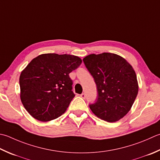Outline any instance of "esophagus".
I'll return each mask as SVG.
<instances>
[{"label": "esophagus", "mask_w": 160, "mask_h": 160, "mask_svg": "<svg viewBox=\"0 0 160 160\" xmlns=\"http://www.w3.org/2000/svg\"><path fill=\"white\" fill-rule=\"evenodd\" d=\"M80 96H81V98H82L83 99H84V98H85V97H86V95H85V93H82V94H80Z\"/></svg>", "instance_id": "34e87169"}]
</instances>
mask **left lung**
Wrapping results in <instances>:
<instances>
[{
	"mask_svg": "<svg viewBox=\"0 0 160 160\" xmlns=\"http://www.w3.org/2000/svg\"><path fill=\"white\" fill-rule=\"evenodd\" d=\"M98 90L96 101L89 105L97 117L116 122L130 110L138 93L135 71L123 58L114 53L91 54L83 59Z\"/></svg>",
	"mask_w": 160,
	"mask_h": 160,
	"instance_id": "8db88e82",
	"label": "left lung"
}]
</instances>
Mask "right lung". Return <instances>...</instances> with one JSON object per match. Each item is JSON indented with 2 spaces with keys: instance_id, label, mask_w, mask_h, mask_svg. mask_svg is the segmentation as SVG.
I'll list each match as a JSON object with an SVG mask.
<instances>
[{
  "instance_id": "add662e5",
  "label": "right lung",
  "mask_w": 160,
  "mask_h": 160,
  "mask_svg": "<svg viewBox=\"0 0 160 160\" xmlns=\"http://www.w3.org/2000/svg\"><path fill=\"white\" fill-rule=\"evenodd\" d=\"M82 59L71 55L46 53L34 58L19 78L20 97L35 119L46 122L64 114L75 94L69 73Z\"/></svg>"
}]
</instances>
